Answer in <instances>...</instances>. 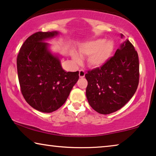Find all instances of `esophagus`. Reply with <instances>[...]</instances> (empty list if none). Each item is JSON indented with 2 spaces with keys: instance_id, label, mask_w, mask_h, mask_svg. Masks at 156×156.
<instances>
[{
  "instance_id": "34e87169",
  "label": "esophagus",
  "mask_w": 156,
  "mask_h": 156,
  "mask_svg": "<svg viewBox=\"0 0 156 156\" xmlns=\"http://www.w3.org/2000/svg\"><path fill=\"white\" fill-rule=\"evenodd\" d=\"M79 75H80V78H83L85 76V72L83 69H80V72H79Z\"/></svg>"
}]
</instances>
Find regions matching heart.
Segmentation results:
<instances>
[{
    "label": "heart",
    "instance_id": "b5f03b06",
    "mask_svg": "<svg viewBox=\"0 0 156 156\" xmlns=\"http://www.w3.org/2000/svg\"><path fill=\"white\" fill-rule=\"evenodd\" d=\"M114 50V44L112 40L98 39L88 42L79 48L81 56L88 57V64L91 67H99L106 63L112 56ZM74 61L76 63L81 62L78 55L74 54Z\"/></svg>",
    "mask_w": 156,
    "mask_h": 156
}]
</instances>
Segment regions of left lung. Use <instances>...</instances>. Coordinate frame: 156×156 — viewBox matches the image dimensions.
Here are the masks:
<instances>
[{"instance_id":"left-lung-1","label":"left lung","mask_w":156,"mask_h":156,"mask_svg":"<svg viewBox=\"0 0 156 156\" xmlns=\"http://www.w3.org/2000/svg\"><path fill=\"white\" fill-rule=\"evenodd\" d=\"M122 36V35H121ZM88 85L86 95L89 105L101 114H109L126 105L139 82L137 51L126 40L114 56L85 74Z\"/></svg>"}]
</instances>
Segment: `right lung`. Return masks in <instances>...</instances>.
<instances>
[{
    "label": "right lung",
    "instance_id": "right-lung-1",
    "mask_svg": "<svg viewBox=\"0 0 156 156\" xmlns=\"http://www.w3.org/2000/svg\"><path fill=\"white\" fill-rule=\"evenodd\" d=\"M54 32H37L27 38L17 57L21 93L32 107L44 113L55 112L65 104L79 80V71L65 72L59 59L48 50V38Z\"/></svg>",
    "mask_w": 156,
    "mask_h": 156
}]
</instances>
